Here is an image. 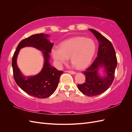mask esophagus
<instances>
[{
  "label": "esophagus",
  "mask_w": 132,
  "mask_h": 132,
  "mask_svg": "<svg viewBox=\"0 0 132 132\" xmlns=\"http://www.w3.org/2000/svg\"><path fill=\"white\" fill-rule=\"evenodd\" d=\"M65 72L69 73L71 74H76V73L75 72V71H71V70H67V71H65Z\"/></svg>",
  "instance_id": "esophagus-1"
}]
</instances>
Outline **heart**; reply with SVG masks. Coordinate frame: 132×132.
Returning <instances> with one entry per match:
<instances>
[{
    "mask_svg": "<svg viewBox=\"0 0 132 132\" xmlns=\"http://www.w3.org/2000/svg\"><path fill=\"white\" fill-rule=\"evenodd\" d=\"M96 48V44L92 39L77 36L60 43L59 48H53L51 53L58 67L66 63L70 58L76 68L82 69L89 65Z\"/></svg>",
    "mask_w": 132,
    "mask_h": 132,
    "instance_id": "heart-1",
    "label": "heart"
}]
</instances>
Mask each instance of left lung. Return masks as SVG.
Returning a JSON list of instances; mask_svg holds the SVG:
<instances>
[{"label": "left lung", "instance_id": "1", "mask_svg": "<svg viewBox=\"0 0 132 132\" xmlns=\"http://www.w3.org/2000/svg\"><path fill=\"white\" fill-rule=\"evenodd\" d=\"M89 30L99 42L97 57L88 68L82 72L85 75V82L78 84V87L83 94L94 96L104 93L113 82L117 60L113 46L109 39L97 31ZM101 67L104 68L106 74L103 77L98 74Z\"/></svg>", "mask_w": 132, "mask_h": 132}]
</instances>
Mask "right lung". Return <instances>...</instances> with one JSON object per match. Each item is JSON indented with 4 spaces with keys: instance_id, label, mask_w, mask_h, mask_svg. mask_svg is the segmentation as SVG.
Here are the masks:
<instances>
[{
    "instance_id": "1",
    "label": "right lung",
    "mask_w": 132,
    "mask_h": 132,
    "mask_svg": "<svg viewBox=\"0 0 132 132\" xmlns=\"http://www.w3.org/2000/svg\"><path fill=\"white\" fill-rule=\"evenodd\" d=\"M48 35L38 34L23 39L16 48L12 58V67L14 78L17 85L32 96L45 98L52 95L57 89L63 71L57 70L51 66L49 62L50 53L53 43L47 38ZM25 46H33L43 51L45 59L41 72L35 76L24 77L18 69L16 63L17 55L21 48Z\"/></svg>"
}]
</instances>
